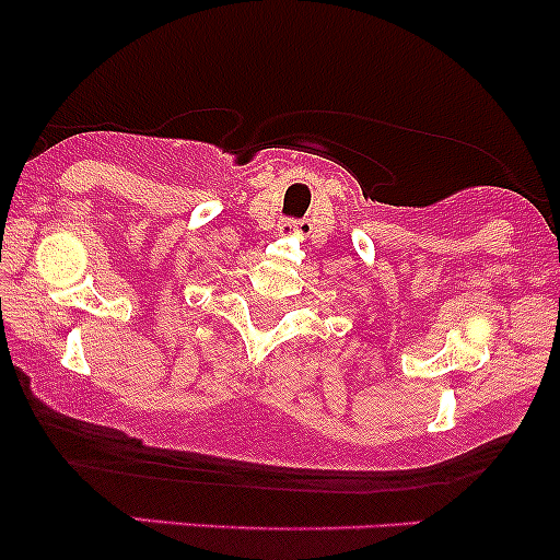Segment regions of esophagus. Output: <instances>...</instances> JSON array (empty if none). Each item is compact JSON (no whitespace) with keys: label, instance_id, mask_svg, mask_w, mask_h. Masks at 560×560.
Wrapping results in <instances>:
<instances>
[{"label":"esophagus","instance_id":"1","mask_svg":"<svg viewBox=\"0 0 560 560\" xmlns=\"http://www.w3.org/2000/svg\"><path fill=\"white\" fill-rule=\"evenodd\" d=\"M307 231V226L305 223H298V221H287V223H281L279 226V236H302Z\"/></svg>","mask_w":560,"mask_h":560}]
</instances>
